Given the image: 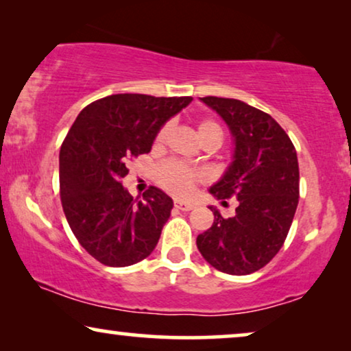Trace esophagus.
I'll use <instances>...</instances> for the list:
<instances>
[{"label": "esophagus", "instance_id": "obj_1", "mask_svg": "<svg viewBox=\"0 0 351 351\" xmlns=\"http://www.w3.org/2000/svg\"><path fill=\"white\" fill-rule=\"evenodd\" d=\"M175 207L178 210H183V212H189V210L194 208V204L186 202V200H175Z\"/></svg>", "mask_w": 351, "mask_h": 351}]
</instances>
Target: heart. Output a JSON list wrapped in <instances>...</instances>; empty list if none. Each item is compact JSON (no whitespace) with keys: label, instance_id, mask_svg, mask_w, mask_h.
Returning <instances> with one entry per match:
<instances>
[{"label":"heart","instance_id":"obj_1","mask_svg":"<svg viewBox=\"0 0 351 351\" xmlns=\"http://www.w3.org/2000/svg\"><path fill=\"white\" fill-rule=\"evenodd\" d=\"M167 132L168 125H163L157 132L156 138H154V146H160L167 136ZM197 134L204 144L208 141H218L221 144V128L212 120H200L197 123ZM204 178L205 175L200 170H195V168L188 167L176 160L163 162L156 170V181L158 186L165 189L167 193L178 195V197L188 195L194 189L195 184L202 183Z\"/></svg>","mask_w":351,"mask_h":351}]
</instances>
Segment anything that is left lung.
I'll return each mask as SVG.
<instances>
[{
    "instance_id": "left-lung-1",
    "label": "left lung",
    "mask_w": 351,
    "mask_h": 351,
    "mask_svg": "<svg viewBox=\"0 0 351 351\" xmlns=\"http://www.w3.org/2000/svg\"><path fill=\"white\" fill-rule=\"evenodd\" d=\"M226 121L234 156L210 188L219 200L236 197L232 218L210 207L215 219L197 236V249L213 268L244 276L263 268L281 250L298 205V160L291 138L263 110L239 99L200 97Z\"/></svg>"
}]
</instances>
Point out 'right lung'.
Returning <instances> with one entry per match:
<instances>
[{
  "mask_svg": "<svg viewBox=\"0 0 351 351\" xmlns=\"http://www.w3.org/2000/svg\"><path fill=\"white\" fill-rule=\"evenodd\" d=\"M191 96L112 95L88 104L59 154L60 202L80 245L107 266L138 263L156 249L173 200L151 186L143 200L121 186L127 162L151 151L168 119Z\"/></svg>",
  "mask_w": 351,
  "mask_h": 351,
  "instance_id": "obj_1",
  "label": "right lung"
}]
</instances>
